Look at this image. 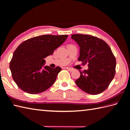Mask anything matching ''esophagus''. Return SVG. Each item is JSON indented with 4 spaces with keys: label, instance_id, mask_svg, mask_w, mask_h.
Returning a JSON list of instances; mask_svg holds the SVG:
<instances>
[{
    "label": "esophagus",
    "instance_id": "1",
    "mask_svg": "<svg viewBox=\"0 0 130 130\" xmlns=\"http://www.w3.org/2000/svg\"><path fill=\"white\" fill-rule=\"evenodd\" d=\"M67 70L68 71H70V72H72V71H73L74 69H73V68H70V67H69V68H67Z\"/></svg>",
    "mask_w": 130,
    "mask_h": 130
}]
</instances>
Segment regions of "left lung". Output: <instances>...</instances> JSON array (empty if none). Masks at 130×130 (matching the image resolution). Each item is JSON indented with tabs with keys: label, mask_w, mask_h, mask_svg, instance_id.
I'll return each instance as SVG.
<instances>
[{
	"label": "left lung",
	"mask_w": 130,
	"mask_h": 130,
	"mask_svg": "<svg viewBox=\"0 0 130 130\" xmlns=\"http://www.w3.org/2000/svg\"><path fill=\"white\" fill-rule=\"evenodd\" d=\"M80 47L79 61L88 63V69L79 71L77 86L85 93L96 95L107 89L115 74L116 59L109 45L104 40L89 35H71Z\"/></svg>",
	"instance_id": "1"
}]
</instances>
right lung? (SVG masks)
I'll return each mask as SVG.
<instances>
[{
  "mask_svg": "<svg viewBox=\"0 0 130 130\" xmlns=\"http://www.w3.org/2000/svg\"><path fill=\"white\" fill-rule=\"evenodd\" d=\"M67 37V35H45L28 39L17 47L9 67L12 78L20 89L36 94L52 86L62 69L44 66L45 58L53 55Z\"/></svg>",
  "mask_w": 130,
  "mask_h": 130,
  "instance_id": "obj_1",
  "label": "right lung"
}]
</instances>
